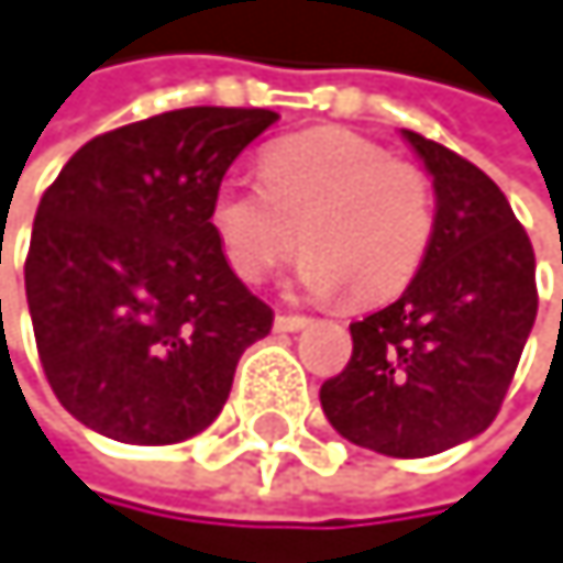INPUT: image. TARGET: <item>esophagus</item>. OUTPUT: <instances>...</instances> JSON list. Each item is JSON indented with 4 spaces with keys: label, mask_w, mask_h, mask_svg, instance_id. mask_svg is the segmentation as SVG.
Here are the masks:
<instances>
[{
    "label": "esophagus",
    "mask_w": 563,
    "mask_h": 563,
    "mask_svg": "<svg viewBox=\"0 0 563 563\" xmlns=\"http://www.w3.org/2000/svg\"><path fill=\"white\" fill-rule=\"evenodd\" d=\"M310 320L307 317H300V313H276V320H273V327L279 330V333H297V330H303Z\"/></svg>",
    "instance_id": "1"
}]
</instances>
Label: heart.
I'll return each mask as SVG.
<instances>
[{"mask_svg":"<svg viewBox=\"0 0 563 563\" xmlns=\"http://www.w3.org/2000/svg\"><path fill=\"white\" fill-rule=\"evenodd\" d=\"M213 233L246 284L284 266L303 243L297 284L353 303L400 294L433 240V186L423 166L346 133L310 130L266 146L260 186L227 179L213 192Z\"/></svg>","mask_w":563,"mask_h":563,"instance_id":"obj_1","label":"heart"}]
</instances>
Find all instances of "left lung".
Instances as JSON below:
<instances>
[{
    "label": "left lung",
    "instance_id": "obj_1",
    "mask_svg": "<svg viewBox=\"0 0 563 563\" xmlns=\"http://www.w3.org/2000/svg\"><path fill=\"white\" fill-rule=\"evenodd\" d=\"M433 176V240L390 307L350 323V364L320 387L350 444L430 457L484 433L538 317L534 246L497 183L404 130Z\"/></svg>",
    "mask_w": 563,
    "mask_h": 563
}]
</instances>
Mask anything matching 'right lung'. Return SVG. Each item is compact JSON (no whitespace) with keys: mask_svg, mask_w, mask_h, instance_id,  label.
<instances>
[{"mask_svg":"<svg viewBox=\"0 0 563 563\" xmlns=\"http://www.w3.org/2000/svg\"><path fill=\"white\" fill-rule=\"evenodd\" d=\"M273 109L189 106L89 140L43 192L25 300L46 380L89 430L156 448L207 430L273 310L210 223Z\"/></svg>","mask_w":563,"mask_h":563,"instance_id":"1","label":"right lung"}]
</instances>
